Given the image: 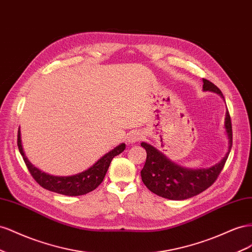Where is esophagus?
Segmentation results:
<instances>
[{
	"instance_id": "esophagus-1",
	"label": "esophagus",
	"mask_w": 252,
	"mask_h": 252,
	"mask_svg": "<svg viewBox=\"0 0 252 252\" xmlns=\"http://www.w3.org/2000/svg\"><path fill=\"white\" fill-rule=\"evenodd\" d=\"M142 138V133L139 131H133L127 136L128 143H136Z\"/></svg>"
}]
</instances>
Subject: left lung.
Here are the masks:
<instances>
[{"instance_id":"left-lung-1","label":"left lung","mask_w":252,"mask_h":252,"mask_svg":"<svg viewBox=\"0 0 252 252\" xmlns=\"http://www.w3.org/2000/svg\"><path fill=\"white\" fill-rule=\"evenodd\" d=\"M203 90L222 96L220 90L207 79H203ZM225 128L229 139L228 152L222 159L208 169H186L174 163L149 143L141 142L147 151V160L141 170V179L147 188L163 198L183 200L202 193L217 181L232 147V126L227 110Z\"/></svg>"}]
</instances>
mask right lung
<instances>
[{
  "label": "right lung",
  "instance_id": "add662e5",
  "mask_svg": "<svg viewBox=\"0 0 252 252\" xmlns=\"http://www.w3.org/2000/svg\"><path fill=\"white\" fill-rule=\"evenodd\" d=\"M18 147L28 171L31 172L35 182L46 190L68 196L84 195V194L95 190L102 183L113 158L124 152V150L126 149L125 143H121V145L114 148L109 153H106L104 156L100 158L90 169L79 174L71 176H54L44 173V172H42L38 168H35L27 159L23 151L22 141H21L20 127L18 131Z\"/></svg>",
  "mask_w": 252,
  "mask_h": 252
}]
</instances>
